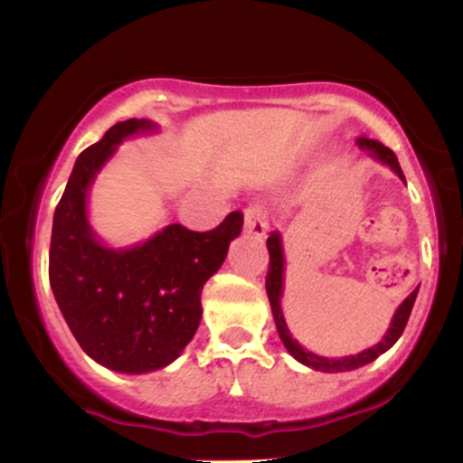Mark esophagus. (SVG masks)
<instances>
[{
  "instance_id": "1",
  "label": "esophagus",
  "mask_w": 463,
  "mask_h": 463,
  "mask_svg": "<svg viewBox=\"0 0 463 463\" xmlns=\"http://www.w3.org/2000/svg\"><path fill=\"white\" fill-rule=\"evenodd\" d=\"M243 228L255 237H263L268 232V215L259 204L246 206L243 211Z\"/></svg>"
}]
</instances>
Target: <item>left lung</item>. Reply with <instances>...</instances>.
I'll return each mask as SVG.
<instances>
[{
  "instance_id": "left-lung-1",
  "label": "left lung",
  "mask_w": 463,
  "mask_h": 463,
  "mask_svg": "<svg viewBox=\"0 0 463 463\" xmlns=\"http://www.w3.org/2000/svg\"><path fill=\"white\" fill-rule=\"evenodd\" d=\"M355 145H358L360 149L369 151V154H372L373 157H378V160L384 162V165H389L391 169L398 174V177H402L404 180V174H402V169H400L398 157H395V154L389 149V146H384L383 142L372 140V138H358L355 140ZM266 246H268V252H270V268H268V277H266V292H268V298H270L272 317H274V323H277L279 338L283 340V345H286L288 352L292 354L298 363H303L306 367H312V369H317V372H325V373L352 372V369L364 367V364L372 363V360L378 358L380 354H384L387 349L393 347L395 340L402 336L406 321H409V317H411V309H413L415 297H418V288H415L413 292L404 298L402 306L395 309L389 332L384 334V338L380 340L378 345H373V347L364 349V352L354 354V355H345V358H325V355H317V354L307 352L306 347H301V345L292 338V334H289V329L286 325V318H283V312H281V298H283L281 235H279V232H272V235L268 237Z\"/></svg>"
}]
</instances>
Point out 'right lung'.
I'll list each match as a JSON object with an SVG mask.
<instances>
[{
    "label": "right lung",
    "mask_w": 463,
    "mask_h": 463,
    "mask_svg": "<svg viewBox=\"0 0 463 463\" xmlns=\"http://www.w3.org/2000/svg\"><path fill=\"white\" fill-rule=\"evenodd\" d=\"M151 120L114 125L79 157L59 200L50 240V288L80 349L103 367L146 373L174 363L195 336L202 288L241 232L232 211L213 231L171 223L134 248H108L88 223V189L127 136Z\"/></svg>",
    "instance_id": "1"
}]
</instances>
